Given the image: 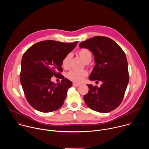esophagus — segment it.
Returning a JSON list of instances; mask_svg holds the SVG:
<instances>
[{"label": "esophagus", "instance_id": "1", "mask_svg": "<svg viewBox=\"0 0 149 149\" xmlns=\"http://www.w3.org/2000/svg\"><path fill=\"white\" fill-rule=\"evenodd\" d=\"M73 86L74 87H79L80 86L79 84H77V83H73Z\"/></svg>", "mask_w": 149, "mask_h": 149}]
</instances>
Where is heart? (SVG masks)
<instances>
[{
  "label": "heart",
  "mask_w": 149,
  "mask_h": 149,
  "mask_svg": "<svg viewBox=\"0 0 149 149\" xmlns=\"http://www.w3.org/2000/svg\"><path fill=\"white\" fill-rule=\"evenodd\" d=\"M78 55L86 63H88L91 60V53L86 48H82L78 52ZM70 54H67L62 61V66L63 68H68L70 61ZM87 72L85 70H71L67 72V78L75 82H80L83 79L87 77Z\"/></svg>",
  "instance_id": "heart-1"
}]
</instances>
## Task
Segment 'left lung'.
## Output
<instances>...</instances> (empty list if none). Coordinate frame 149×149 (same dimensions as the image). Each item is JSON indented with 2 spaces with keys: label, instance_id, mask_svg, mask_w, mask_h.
<instances>
[{
  "label": "left lung",
  "instance_id": "8db88e82",
  "mask_svg": "<svg viewBox=\"0 0 149 149\" xmlns=\"http://www.w3.org/2000/svg\"><path fill=\"white\" fill-rule=\"evenodd\" d=\"M79 47L90 49L94 56L96 64L89 79L102 82L100 87L87 85L89 91L84 96L85 102L99 113L114 110L122 102L129 81L124 52L113 39L105 36H96L83 41Z\"/></svg>",
  "mask_w": 149,
  "mask_h": 149
}]
</instances>
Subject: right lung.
<instances>
[{"mask_svg": "<svg viewBox=\"0 0 149 149\" xmlns=\"http://www.w3.org/2000/svg\"><path fill=\"white\" fill-rule=\"evenodd\" d=\"M78 41L67 44L52 40L41 41L24 53L21 61L20 81L29 104L35 110L49 113L59 109L67 97L72 82L64 78L62 61L76 46ZM62 81H50L53 76Z\"/></svg>", "mask_w": 149, "mask_h": 149, "instance_id": "add662e5", "label": "right lung"}]
</instances>
